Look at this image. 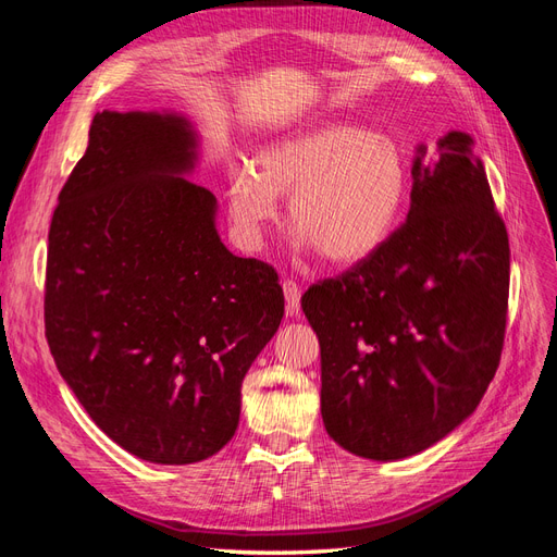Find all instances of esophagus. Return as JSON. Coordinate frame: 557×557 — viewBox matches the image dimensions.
I'll return each mask as SVG.
<instances>
[{
	"label": "esophagus",
	"mask_w": 557,
	"mask_h": 557,
	"mask_svg": "<svg viewBox=\"0 0 557 557\" xmlns=\"http://www.w3.org/2000/svg\"><path fill=\"white\" fill-rule=\"evenodd\" d=\"M283 295H285V307H288V313L299 311V301H301L299 283H295L293 278H285L283 281Z\"/></svg>",
	"instance_id": "1"
}]
</instances>
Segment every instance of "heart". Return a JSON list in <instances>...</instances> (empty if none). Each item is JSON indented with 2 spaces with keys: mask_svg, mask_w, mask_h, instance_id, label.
Returning a JSON list of instances; mask_svg holds the SVG:
<instances>
[{
  "mask_svg": "<svg viewBox=\"0 0 557 557\" xmlns=\"http://www.w3.org/2000/svg\"><path fill=\"white\" fill-rule=\"evenodd\" d=\"M409 185L401 148L367 127L330 123L260 150L256 170L230 174V215L246 246L262 244L290 197V225L332 264L372 256L391 237Z\"/></svg>",
  "mask_w": 557,
  "mask_h": 557,
  "instance_id": "b5f03b06",
  "label": "heart"
}]
</instances>
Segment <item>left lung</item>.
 <instances>
[{
    "label": "left lung",
    "instance_id": "obj_1",
    "mask_svg": "<svg viewBox=\"0 0 557 557\" xmlns=\"http://www.w3.org/2000/svg\"><path fill=\"white\" fill-rule=\"evenodd\" d=\"M474 139L418 146L411 207L369 258L301 295L320 342V413L369 460L430 448L474 413L507 330L509 234Z\"/></svg>",
    "mask_w": 557,
    "mask_h": 557
}]
</instances>
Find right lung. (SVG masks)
Wrapping results in <instances>:
<instances>
[{"label": "right lung", "instance_id": "obj_1", "mask_svg": "<svg viewBox=\"0 0 557 557\" xmlns=\"http://www.w3.org/2000/svg\"><path fill=\"white\" fill-rule=\"evenodd\" d=\"M195 162L183 115L97 113L48 232L58 372L109 440L158 465L232 440L242 381L285 309L274 267L218 237L215 197L183 178Z\"/></svg>", "mask_w": 557, "mask_h": 557}]
</instances>
